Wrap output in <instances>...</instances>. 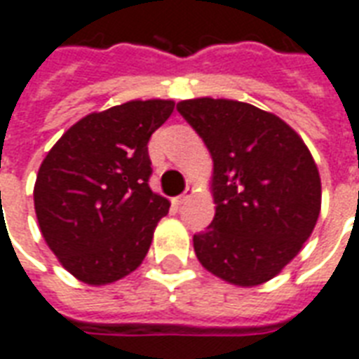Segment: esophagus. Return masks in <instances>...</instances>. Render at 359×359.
Segmentation results:
<instances>
[{
  "label": "esophagus",
  "instance_id": "1",
  "mask_svg": "<svg viewBox=\"0 0 359 359\" xmlns=\"http://www.w3.org/2000/svg\"><path fill=\"white\" fill-rule=\"evenodd\" d=\"M190 196H192V190H190V188H188L187 192L182 194V196H179V198H177V200H175V201H177V205H182V203H184V201H187L188 198H190Z\"/></svg>",
  "mask_w": 359,
  "mask_h": 359
}]
</instances>
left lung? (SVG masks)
<instances>
[{
    "label": "left lung",
    "instance_id": "left-lung-1",
    "mask_svg": "<svg viewBox=\"0 0 359 359\" xmlns=\"http://www.w3.org/2000/svg\"><path fill=\"white\" fill-rule=\"evenodd\" d=\"M213 158L215 219L194 236L201 266L253 287L293 261L314 230L321 180L312 154L270 112L228 98L177 104Z\"/></svg>",
    "mask_w": 359,
    "mask_h": 359
}]
</instances>
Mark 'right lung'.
Returning <instances> with one entry per match:
<instances>
[{"label": "right lung", "instance_id": "right-lung-1", "mask_svg": "<svg viewBox=\"0 0 359 359\" xmlns=\"http://www.w3.org/2000/svg\"><path fill=\"white\" fill-rule=\"evenodd\" d=\"M172 100H129L93 112L57 140L39 167L34 207L60 264L87 285L112 283L140 266L169 200L148 187V140Z\"/></svg>", "mask_w": 359, "mask_h": 359}]
</instances>
